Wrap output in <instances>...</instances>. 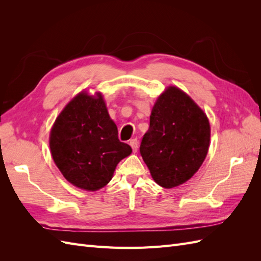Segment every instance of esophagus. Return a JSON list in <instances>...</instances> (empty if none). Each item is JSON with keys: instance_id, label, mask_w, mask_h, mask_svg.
<instances>
[{"instance_id": "34e87169", "label": "esophagus", "mask_w": 261, "mask_h": 261, "mask_svg": "<svg viewBox=\"0 0 261 261\" xmlns=\"http://www.w3.org/2000/svg\"><path fill=\"white\" fill-rule=\"evenodd\" d=\"M129 145H130V147H132V149H133V151L136 152L137 149H138V140H137L136 138H134V139L129 140Z\"/></svg>"}]
</instances>
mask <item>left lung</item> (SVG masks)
Wrapping results in <instances>:
<instances>
[{"mask_svg":"<svg viewBox=\"0 0 261 261\" xmlns=\"http://www.w3.org/2000/svg\"><path fill=\"white\" fill-rule=\"evenodd\" d=\"M210 145V124L195 101L177 87L156 99L140 154L158 185L184 184L199 170Z\"/></svg>","mask_w":261,"mask_h":261,"instance_id":"1","label":"left lung"}]
</instances>
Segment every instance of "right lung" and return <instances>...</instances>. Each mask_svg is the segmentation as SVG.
<instances>
[{"label": "right lung", "mask_w": 261, "mask_h": 261, "mask_svg": "<svg viewBox=\"0 0 261 261\" xmlns=\"http://www.w3.org/2000/svg\"><path fill=\"white\" fill-rule=\"evenodd\" d=\"M49 144L63 176L90 192L106 186L118 162L132 153L130 146L118 139L100 92L83 91L68 102L52 126Z\"/></svg>", "instance_id": "add662e5"}]
</instances>
